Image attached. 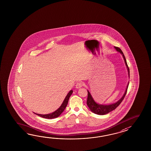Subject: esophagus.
Wrapping results in <instances>:
<instances>
[{
    "label": "esophagus",
    "instance_id": "obj_1",
    "mask_svg": "<svg viewBox=\"0 0 151 151\" xmlns=\"http://www.w3.org/2000/svg\"><path fill=\"white\" fill-rule=\"evenodd\" d=\"M83 86V83L82 82H78V83H76V87L77 88H81Z\"/></svg>",
    "mask_w": 151,
    "mask_h": 151
}]
</instances>
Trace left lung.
Wrapping results in <instances>:
<instances>
[{"label":"left lung","instance_id":"left-lung-1","mask_svg":"<svg viewBox=\"0 0 151 151\" xmlns=\"http://www.w3.org/2000/svg\"><path fill=\"white\" fill-rule=\"evenodd\" d=\"M115 47L116 50L117 51L119 52L122 55V57H123V58L124 59V60H125L126 65L127 68V70H128V74H129L128 75L129 76V68H128V65H127V64L125 55H124L123 52H122V50L120 48H119V47ZM128 85H129V83H128L127 88L126 89L125 92L124 93V94L122 96V98L119 100L118 102L114 103V104H111V105H99V104H96L94 101V100H93V98L91 96V94L89 92V91H87L88 96H87V100L86 103L87 104V106H88L90 110L92 112L95 113V114H96L104 115V114H107L108 113L112 111L113 110L116 109V108L118 106H119V105L122 102V100L124 99L126 94V93H127V89H128Z\"/></svg>","mask_w":151,"mask_h":151}]
</instances>
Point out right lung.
<instances>
[{"label":"right lung","mask_w":151,"mask_h":151,"mask_svg":"<svg viewBox=\"0 0 151 151\" xmlns=\"http://www.w3.org/2000/svg\"><path fill=\"white\" fill-rule=\"evenodd\" d=\"M72 93H73V91L71 90L69 92V93H68V95L65 97L64 100L63 104H61L60 107L57 111H55L54 112L52 113H50V114H39L35 113V114L40 116H41L42 118H46V119H53V118H55L58 117L64 111L66 107L67 106L68 99H69V98H70V97L71 96V94H72Z\"/></svg>","instance_id":"right-lung-1"}]
</instances>
